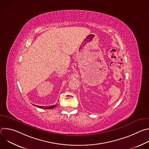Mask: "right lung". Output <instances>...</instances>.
<instances>
[{"instance_id": "1", "label": "right lung", "mask_w": 149, "mask_h": 149, "mask_svg": "<svg viewBox=\"0 0 149 149\" xmlns=\"http://www.w3.org/2000/svg\"><path fill=\"white\" fill-rule=\"evenodd\" d=\"M37 107H39L40 109H53L54 107H55L56 105H53L51 106H46V107H44V106H38V105H36Z\"/></svg>"}]
</instances>
